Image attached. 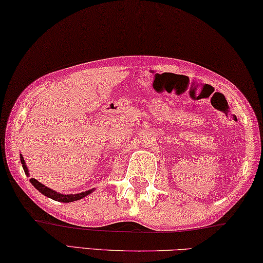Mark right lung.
Instances as JSON below:
<instances>
[{
    "label": "right lung",
    "instance_id": "add662e5",
    "mask_svg": "<svg viewBox=\"0 0 263 263\" xmlns=\"http://www.w3.org/2000/svg\"><path fill=\"white\" fill-rule=\"evenodd\" d=\"M21 162H22V166H23V170L26 174H28V168L26 166V162H24L23 157L21 156ZM30 182L32 185L36 187V190H39L42 194H44L45 197H49L53 200H56V201H61V202H71V201H76V200H79L82 198L86 197V195H89L92 190L91 191H86V192H82V193H78V194H61V193H57L56 191H53L51 189H48V187H45L44 185H42L41 182H39L36 180V179L31 178L30 179Z\"/></svg>",
    "mask_w": 263,
    "mask_h": 263
}]
</instances>
